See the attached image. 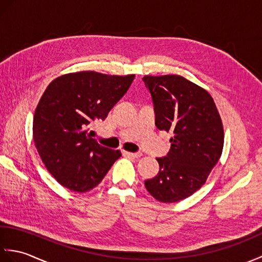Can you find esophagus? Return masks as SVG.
Wrapping results in <instances>:
<instances>
[{"label":"esophagus","instance_id":"34e87169","mask_svg":"<svg viewBox=\"0 0 262 262\" xmlns=\"http://www.w3.org/2000/svg\"><path fill=\"white\" fill-rule=\"evenodd\" d=\"M125 155L130 158H135V159H140L142 157V153H132V152H124Z\"/></svg>","mask_w":262,"mask_h":262}]
</instances>
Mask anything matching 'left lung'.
<instances>
[{"label":"left lung","instance_id":"obj_1","mask_svg":"<svg viewBox=\"0 0 262 262\" xmlns=\"http://www.w3.org/2000/svg\"><path fill=\"white\" fill-rule=\"evenodd\" d=\"M151 93L155 125L172 133L170 152L158 158V176L145 181L161 203H176L202 187L222 155L223 125L210 94L180 75L143 77Z\"/></svg>","mask_w":262,"mask_h":262}]
</instances>
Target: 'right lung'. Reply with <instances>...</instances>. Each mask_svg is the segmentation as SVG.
Here are the masks:
<instances>
[{"mask_svg":"<svg viewBox=\"0 0 262 262\" xmlns=\"http://www.w3.org/2000/svg\"><path fill=\"white\" fill-rule=\"evenodd\" d=\"M134 77L84 71L59 76L47 86L33 117V142L49 173L63 187L91 190L121 157L119 149L100 145L89 129L107 118Z\"/></svg>","mask_w":262,"mask_h":262,"instance_id":"add662e5","label":"right lung"}]
</instances>
